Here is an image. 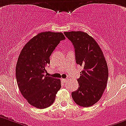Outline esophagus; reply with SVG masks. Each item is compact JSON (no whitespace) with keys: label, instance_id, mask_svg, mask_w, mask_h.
<instances>
[{"label":"esophagus","instance_id":"34e87169","mask_svg":"<svg viewBox=\"0 0 126 126\" xmlns=\"http://www.w3.org/2000/svg\"><path fill=\"white\" fill-rule=\"evenodd\" d=\"M62 82L63 83H65L67 81V79H62Z\"/></svg>","mask_w":126,"mask_h":126}]
</instances>
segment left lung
Returning <instances> with one entry per match:
<instances>
[{"instance_id":"obj_1","label":"left lung","mask_w":126,"mask_h":126,"mask_svg":"<svg viewBox=\"0 0 126 126\" xmlns=\"http://www.w3.org/2000/svg\"><path fill=\"white\" fill-rule=\"evenodd\" d=\"M64 34L74 46L76 63L83 67L77 80L79 88L71 96L80 106L90 107L100 99L107 86V62L97 42L87 33L70 31Z\"/></svg>"}]
</instances>
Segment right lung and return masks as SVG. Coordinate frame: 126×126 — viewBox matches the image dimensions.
I'll return each mask as SVG.
<instances>
[{"instance_id": "1", "label": "right lung", "mask_w": 126, "mask_h": 126, "mask_svg": "<svg viewBox=\"0 0 126 126\" xmlns=\"http://www.w3.org/2000/svg\"><path fill=\"white\" fill-rule=\"evenodd\" d=\"M64 39L62 32H41L26 44L18 58L16 76L19 90L28 103L36 108L51 105L61 88L60 79L45 73L51 53Z\"/></svg>"}]
</instances>
